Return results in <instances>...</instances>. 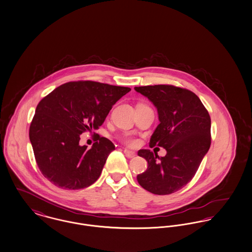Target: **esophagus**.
<instances>
[{"instance_id":"1","label":"esophagus","mask_w":252,"mask_h":252,"mask_svg":"<svg viewBox=\"0 0 252 252\" xmlns=\"http://www.w3.org/2000/svg\"><path fill=\"white\" fill-rule=\"evenodd\" d=\"M124 154H125V156H126L128 158H134V157L136 156L134 152L130 151V150H127V149L124 150Z\"/></svg>"}]
</instances>
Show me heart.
I'll use <instances>...</instances> for the list:
<instances>
[{
    "instance_id": "obj_1",
    "label": "heart",
    "mask_w": 252,
    "mask_h": 252,
    "mask_svg": "<svg viewBox=\"0 0 252 252\" xmlns=\"http://www.w3.org/2000/svg\"><path fill=\"white\" fill-rule=\"evenodd\" d=\"M122 139H123V141H124L126 144H128V145H133V144L135 143V139H133L132 136H130V135H128V134H125V135L122 137Z\"/></svg>"
}]
</instances>
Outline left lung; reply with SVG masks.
Here are the masks:
<instances>
[{
  "mask_svg": "<svg viewBox=\"0 0 252 252\" xmlns=\"http://www.w3.org/2000/svg\"><path fill=\"white\" fill-rule=\"evenodd\" d=\"M134 90L158 109L160 123L150 146L167 151L165 157L159 158L150 150H139L137 155L147 160L148 168L136 179L154 194H171L193 178L208 153L212 142L211 117L198 96L185 88L160 84Z\"/></svg>",
  "mask_w": 252,
  "mask_h": 252,
  "instance_id": "obj_1",
  "label": "left lung"
}]
</instances>
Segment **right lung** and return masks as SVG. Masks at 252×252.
Returning a JSON list of instances; mask_svg holds the SVG:
<instances>
[{
  "mask_svg": "<svg viewBox=\"0 0 252 252\" xmlns=\"http://www.w3.org/2000/svg\"><path fill=\"white\" fill-rule=\"evenodd\" d=\"M129 87L91 80L70 81L44 96L36 108L29 138L37 165L52 184L80 189L94 184L115 145L96 135L90 150L80 146L82 132L98 129Z\"/></svg>",
  "mask_w": 252,
  "mask_h": 252,
  "instance_id": "1",
  "label": "right lung"
}]
</instances>
